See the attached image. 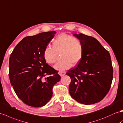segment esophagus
I'll list each match as a JSON object with an SVG mask.
<instances>
[{"instance_id":"obj_1","label":"esophagus","mask_w":123,"mask_h":123,"mask_svg":"<svg viewBox=\"0 0 123 123\" xmlns=\"http://www.w3.org/2000/svg\"><path fill=\"white\" fill-rule=\"evenodd\" d=\"M59 74H60V75L61 76H63L66 74V72L65 71H60Z\"/></svg>"}]
</instances>
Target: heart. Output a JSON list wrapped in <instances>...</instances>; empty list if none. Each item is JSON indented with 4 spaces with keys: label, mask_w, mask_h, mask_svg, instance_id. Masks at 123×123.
I'll return each mask as SVG.
<instances>
[{
    "label": "heart",
    "mask_w": 123,
    "mask_h": 123,
    "mask_svg": "<svg viewBox=\"0 0 123 123\" xmlns=\"http://www.w3.org/2000/svg\"><path fill=\"white\" fill-rule=\"evenodd\" d=\"M52 48L46 47L43 51L45 61L49 64L56 62L58 53H61V60L54 68L56 70H67L78 64L84 55V45L78 38L70 35L61 34L53 41Z\"/></svg>",
    "instance_id": "1"
}]
</instances>
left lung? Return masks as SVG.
<instances>
[{
	"instance_id": "obj_1",
	"label": "left lung",
	"mask_w": 123,
	"mask_h": 123,
	"mask_svg": "<svg viewBox=\"0 0 123 123\" xmlns=\"http://www.w3.org/2000/svg\"><path fill=\"white\" fill-rule=\"evenodd\" d=\"M84 45V55L77 67L67 75L71 77L69 92L80 103L89 105L100 102L109 92L113 69L110 53L94 37L74 34Z\"/></svg>"
}]
</instances>
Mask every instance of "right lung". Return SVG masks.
<instances>
[{"label":"right lung","instance_id":"add662e5","mask_svg":"<svg viewBox=\"0 0 123 123\" xmlns=\"http://www.w3.org/2000/svg\"><path fill=\"white\" fill-rule=\"evenodd\" d=\"M55 31L27 36L15 47L9 58V77L18 98L31 106L46 105L52 97V88L60 81L58 71L46 63L43 50Z\"/></svg>","mask_w":123,"mask_h":123}]
</instances>
